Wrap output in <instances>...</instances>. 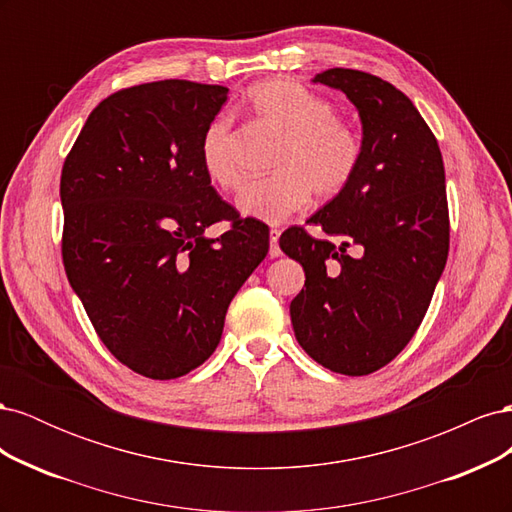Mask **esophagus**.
I'll return each mask as SVG.
<instances>
[{"instance_id": "34e87169", "label": "esophagus", "mask_w": 512, "mask_h": 512, "mask_svg": "<svg viewBox=\"0 0 512 512\" xmlns=\"http://www.w3.org/2000/svg\"><path fill=\"white\" fill-rule=\"evenodd\" d=\"M280 235H282L280 230H277V228H271V232H269V241H271V247H269V256H271V258H277V256L282 254L280 245H277V241H280Z\"/></svg>"}]
</instances>
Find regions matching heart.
I'll return each mask as SVG.
<instances>
[{
	"label": "heart",
	"instance_id": "b5f03b06",
	"mask_svg": "<svg viewBox=\"0 0 512 512\" xmlns=\"http://www.w3.org/2000/svg\"><path fill=\"white\" fill-rule=\"evenodd\" d=\"M247 106L282 134L269 177L243 183L235 205L247 215L280 224L299 211L309 194L333 198L344 192L361 164V141L335 115V106L290 79H271L247 91ZM198 160L211 183L232 190L239 183L237 134L228 115H215L198 143Z\"/></svg>",
	"mask_w": 512,
	"mask_h": 512
}]
</instances>
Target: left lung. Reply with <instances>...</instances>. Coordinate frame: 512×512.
<instances>
[{
  "mask_svg": "<svg viewBox=\"0 0 512 512\" xmlns=\"http://www.w3.org/2000/svg\"><path fill=\"white\" fill-rule=\"evenodd\" d=\"M314 83L339 89L359 111L361 164L348 188L307 220L327 237L301 226L282 232V252L305 271L290 320L316 363L367 376L408 346L444 271V164L425 119L391 83L350 68L320 72ZM350 244L356 255L345 252Z\"/></svg>",
  "mask_w": 512,
  "mask_h": 512,
  "instance_id": "obj_1",
  "label": "left lung"
}]
</instances>
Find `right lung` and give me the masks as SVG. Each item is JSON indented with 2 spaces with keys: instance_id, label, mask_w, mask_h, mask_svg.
<instances>
[{
  "instance_id": "add662e5",
  "label": "right lung",
  "mask_w": 512,
  "mask_h": 512,
  "mask_svg": "<svg viewBox=\"0 0 512 512\" xmlns=\"http://www.w3.org/2000/svg\"><path fill=\"white\" fill-rule=\"evenodd\" d=\"M222 85L156 81L102 100L59 183L68 282L117 361L173 380L218 348L226 309L269 252V226L239 218L198 160ZM230 221L218 240L204 237Z\"/></svg>"
}]
</instances>
